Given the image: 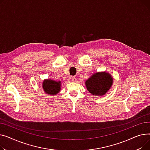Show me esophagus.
<instances>
[{
  "label": "esophagus",
  "instance_id": "34e87169",
  "mask_svg": "<svg viewBox=\"0 0 150 150\" xmlns=\"http://www.w3.org/2000/svg\"><path fill=\"white\" fill-rule=\"evenodd\" d=\"M70 79H71V81H72V82H76V81H77V79H76V77H74V76H71V77H70Z\"/></svg>",
  "mask_w": 150,
  "mask_h": 150
}]
</instances>
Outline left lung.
Returning <instances> with one entry per match:
<instances>
[{
  "label": "left lung",
  "mask_w": 150,
  "mask_h": 150,
  "mask_svg": "<svg viewBox=\"0 0 150 150\" xmlns=\"http://www.w3.org/2000/svg\"><path fill=\"white\" fill-rule=\"evenodd\" d=\"M87 90L92 95L102 96L106 94L113 83L112 76L107 71L97 72L85 81Z\"/></svg>",
  "instance_id": "obj_1"
}]
</instances>
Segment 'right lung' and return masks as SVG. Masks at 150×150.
Wrapping results in <instances>:
<instances>
[{"mask_svg":"<svg viewBox=\"0 0 150 150\" xmlns=\"http://www.w3.org/2000/svg\"><path fill=\"white\" fill-rule=\"evenodd\" d=\"M42 87L47 94L54 96L58 94L60 91L61 82L51 79H44L42 83Z\"/></svg>","mask_w":150,"mask_h":150,"instance_id":"right-lung-1","label":"right lung"}]
</instances>
